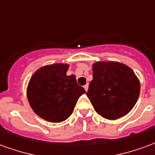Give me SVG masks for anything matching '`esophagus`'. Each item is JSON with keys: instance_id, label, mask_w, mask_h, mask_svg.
Returning a JSON list of instances; mask_svg holds the SVG:
<instances>
[{"instance_id": "34e87169", "label": "esophagus", "mask_w": 155, "mask_h": 155, "mask_svg": "<svg viewBox=\"0 0 155 155\" xmlns=\"http://www.w3.org/2000/svg\"><path fill=\"white\" fill-rule=\"evenodd\" d=\"M84 90H85V91H88V89H89V84H85V85H84Z\"/></svg>"}]
</instances>
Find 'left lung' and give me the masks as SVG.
I'll use <instances>...</instances> for the list:
<instances>
[{
  "mask_svg": "<svg viewBox=\"0 0 155 155\" xmlns=\"http://www.w3.org/2000/svg\"><path fill=\"white\" fill-rule=\"evenodd\" d=\"M140 84L134 71L119 62H96L87 94L98 114L117 120L130 112L140 95Z\"/></svg>",
  "mask_w": 155,
  "mask_h": 155,
  "instance_id": "8db88e82",
  "label": "left lung"
}]
</instances>
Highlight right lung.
Listing matches in <instances>:
<instances>
[{
    "instance_id": "add662e5",
    "label": "right lung",
    "mask_w": 155,
    "mask_h": 155,
    "mask_svg": "<svg viewBox=\"0 0 155 155\" xmlns=\"http://www.w3.org/2000/svg\"><path fill=\"white\" fill-rule=\"evenodd\" d=\"M68 69L65 64L43 66L32 75L27 87L32 110L52 123L62 122L71 116L78 99L85 93L74 74H66Z\"/></svg>"
}]
</instances>
